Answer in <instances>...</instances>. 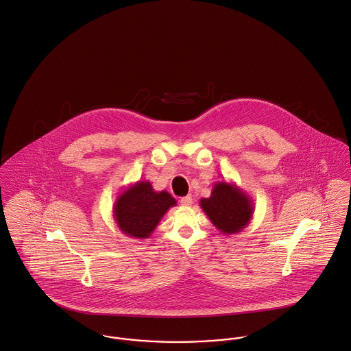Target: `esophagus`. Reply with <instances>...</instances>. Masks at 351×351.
<instances>
[{"mask_svg":"<svg viewBox=\"0 0 351 351\" xmlns=\"http://www.w3.org/2000/svg\"><path fill=\"white\" fill-rule=\"evenodd\" d=\"M180 204H182V206H191V204H193V196H191V195L183 196V197L180 199Z\"/></svg>","mask_w":351,"mask_h":351,"instance_id":"esophagus-1","label":"esophagus"}]
</instances>
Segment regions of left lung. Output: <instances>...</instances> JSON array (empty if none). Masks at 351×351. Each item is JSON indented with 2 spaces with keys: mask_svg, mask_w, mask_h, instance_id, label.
Segmentation results:
<instances>
[{
  "mask_svg": "<svg viewBox=\"0 0 351 351\" xmlns=\"http://www.w3.org/2000/svg\"><path fill=\"white\" fill-rule=\"evenodd\" d=\"M211 223L225 235L239 233L253 218L254 204L235 183L217 182L208 197L199 202Z\"/></svg>",
  "mask_w": 351,
  "mask_h": 351,
  "instance_id": "obj_1",
  "label": "left lung"
}]
</instances>
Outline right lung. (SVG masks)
Wrapping results in <instances>:
<instances>
[{
	"instance_id": "add662e5",
	"label": "right lung",
	"mask_w": 351,
	"mask_h": 351,
	"mask_svg": "<svg viewBox=\"0 0 351 351\" xmlns=\"http://www.w3.org/2000/svg\"><path fill=\"white\" fill-rule=\"evenodd\" d=\"M176 206L167 191H155L151 182L138 180L118 195L113 206L117 228L128 237L145 239L156 229L164 214Z\"/></svg>"
}]
</instances>
